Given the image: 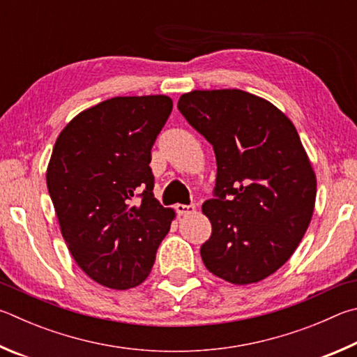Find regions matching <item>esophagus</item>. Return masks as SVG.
<instances>
[{"label":"esophagus","instance_id":"1","mask_svg":"<svg viewBox=\"0 0 357 357\" xmlns=\"http://www.w3.org/2000/svg\"><path fill=\"white\" fill-rule=\"evenodd\" d=\"M175 211H177L178 215H192L196 211V205L191 204V205H185V204H177L175 205Z\"/></svg>","mask_w":357,"mask_h":357}]
</instances>
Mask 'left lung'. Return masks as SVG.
Here are the masks:
<instances>
[{
    "mask_svg": "<svg viewBox=\"0 0 357 357\" xmlns=\"http://www.w3.org/2000/svg\"><path fill=\"white\" fill-rule=\"evenodd\" d=\"M177 108L216 156L215 199L202 205L211 222L204 265L235 285L271 276L296 251L315 207V172L295 125L240 89L192 91Z\"/></svg>",
    "mask_w": 357,
    "mask_h": 357,
    "instance_id": "left-lung-1",
    "label": "left lung"
}]
</instances>
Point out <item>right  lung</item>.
Listing matches in <instances>:
<instances>
[{"label": "right lung", "instance_id": "1", "mask_svg": "<svg viewBox=\"0 0 357 357\" xmlns=\"http://www.w3.org/2000/svg\"><path fill=\"white\" fill-rule=\"evenodd\" d=\"M172 111L166 96L114 97L73 117L61 131L47 186L61 234L78 266L114 290L142 284L174 210L153 196L149 162Z\"/></svg>", "mask_w": 357, "mask_h": 357}]
</instances>
